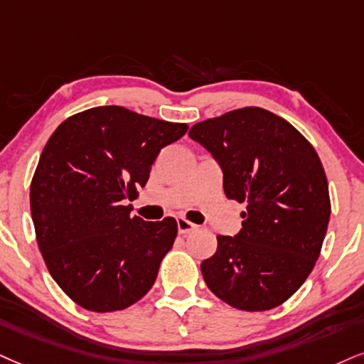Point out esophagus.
Returning <instances> with one entry per match:
<instances>
[{"mask_svg": "<svg viewBox=\"0 0 364 364\" xmlns=\"http://www.w3.org/2000/svg\"><path fill=\"white\" fill-rule=\"evenodd\" d=\"M177 228H178V232H181V235H189V232L197 230L196 224L187 221L186 218H178L177 219Z\"/></svg>", "mask_w": 364, "mask_h": 364, "instance_id": "1", "label": "esophagus"}]
</instances>
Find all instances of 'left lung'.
<instances>
[{"mask_svg": "<svg viewBox=\"0 0 364 364\" xmlns=\"http://www.w3.org/2000/svg\"><path fill=\"white\" fill-rule=\"evenodd\" d=\"M189 136L213 154L224 194L245 203L243 228L218 236L200 263L216 297L240 311H270L311 275L331 216L319 155L289 121L248 106L194 124Z\"/></svg>", "mask_w": 364, "mask_h": 364, "instance_id": "1", "label": "left lung"}]
</instances>
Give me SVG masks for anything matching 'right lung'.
I'll list each match as a JSON object with an SVG mask.
<instances>
[{
  "label": "right lung",
  "mask_w": 364,
  "mask_h": 364,
  "mask_svg": "<svg viewBox=\"0 0 364 364\" xmlns=\"http://www.w3.org/2000/svg\"><path fill=\"white\" fill-rule=\"evenodd\" d=\"M187 129L100 106L67 118L48 138L31 178V219L48 272L77 306L123 311L155 284L177 221L146 223L124 203L145 187L161 148Z\"/></svg>",
  "instance_id": "add662e5"
}]
</instances>
